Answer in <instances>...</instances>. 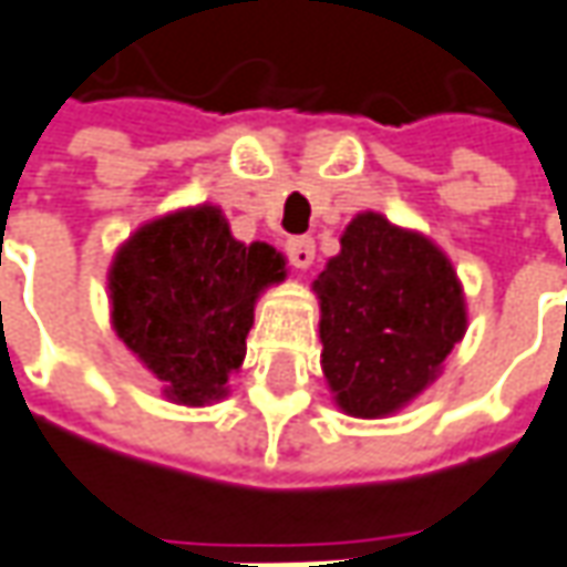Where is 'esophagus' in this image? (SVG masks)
Segmentation results:
<instances>
[{"mask_svg": "<svg viewBox=\"0 0 567 567\" xmlns=\"http://www.w3.org/2000/svg\"><path fill=\"white\" fill-rule=\"evenodd\" d=\"M285 254H288V260H291V267L307 269L313 264L316 257V245L310 235H298V238H288V245H285Z\"/></svg>", "mask_w": 567, "mask_h": 567, "instance_id": "34e87169", "label": "esophagus"}]
</instances>
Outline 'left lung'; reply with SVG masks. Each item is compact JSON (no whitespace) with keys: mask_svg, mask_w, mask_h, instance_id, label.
<instances>
[{"mask_svg":"<svg viewBox=\"0 0 567 567\" xmlns=\"http://www.w3.org/2000/svg\"><path fill=\"white\" fill-rule=\"evenodd\" d=\"M322 372L338 406L381 419L429 388L465 334L456 272L425 235L360 214L316 279Z\"/></svg>","mask_w":567,"mask_h":567,"instance_id":"1","label":"left lung"}]
</instances>
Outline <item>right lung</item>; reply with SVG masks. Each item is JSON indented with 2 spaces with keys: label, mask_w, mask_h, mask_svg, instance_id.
<instances>
[{
  "label": "right lung",
  "mask_w": 567,
  "mask_h": 567,
  "mask_svg": "<svg viewBox=\"0 0 567 567\" xmlns=\"http://www.w3.org/2000/svg\"><path fill=\"white\" fill-rule=\"evenodd\" d=\"M282 279V254L235 241L223 214L204 204L142 226L117 251L111 319L171 400L204 406L226 394L245 360L257 295Z\"/></svg>",
  "instance_id": "obj_1"
}]
</instances>
